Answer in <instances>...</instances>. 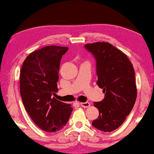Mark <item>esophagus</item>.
<instances>
[{
	"label": "esophagus",
	"mask_w": 154,
	"mask_h": 154,
	"mask_svg": "<svg viewBox=\"0 0 154 154\" xmlns=\"http://www.w3.org/2000/svg\"><path fill=\"white\" fill-rule=\"evenodd\" d=\"M80 105H81L83 107H90V105H91V104H90L88 102H85V103H81Z\"/></svg>",
	"instance_id": "34e87169"
}]
</instances>
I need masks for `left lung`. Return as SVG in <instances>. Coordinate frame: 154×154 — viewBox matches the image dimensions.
Here are the masks:
<instances>
[{"label": "left lung", "mask_w": 154, "mask_h": 154, "mask_svg": "<svg viewBox=\"0 0 154 154\" xmlns=\"http://www.w3.org/2000/svg\"><path fill=\"white\" fill-rule=\"evenodd\" d=\"M84 47L96 61L97 84L105 93L103 100L94 103L99 116L92 125L102 131H112L122 125L134 105V69L127 56L108 42L87 44Z\"/></svg>", "instance_id": "8db88e82"}]
</instances>
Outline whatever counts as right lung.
<instances>
[{
	"label": "right lung",
	"instance_id": "obj_1",
	"mask_svg": "<svg viewBox=\"0 0 154 154\" xmlns=\"http://www.w3.org/2000/svg\"><path fill=\"white\" fill-rule=\"evenodd\" d=\"M68 47L48 46L27 56L20 71L23 103L36 125L47 132L63 128L73 111L69 104L53 97L57 93L59 70Z\"/></svg>",
	"mask_w": 154,
	"mask_h": 154
}]
</instances>
